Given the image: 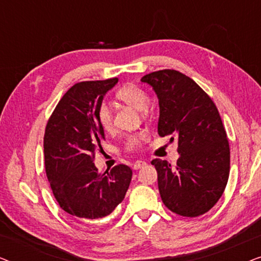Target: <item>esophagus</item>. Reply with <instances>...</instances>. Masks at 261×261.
I'll use <instances>...</instances> for the list:
<instances>
[{
    "instance_id": "34e87169",
    "label": "esophagus",
    "mask_w": 261,
    "mask_h": 261,
    "mask_svg": "<svg viewBox=\"0 0 261 261\" xmlns=\"http://www.w3.org/2000/svg\"><path fill=\"white\" fill-rule=\"evenodd\" d=\"M146 165H147V163L144 162V160H137V162L133 164V169L139 170V169H141V167H144Z\"/></svg>"
}]
</instances>
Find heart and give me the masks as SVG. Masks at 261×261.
Returning <instances> with one entry per match:
<instances>
[{"instance_id":"heart-1","label":"heart","mask_w":261,"mask_h":261,"mask_svg":"<svg viewBox=\"0 0 261 261\" xmlns=\"http://www.w3.org/2000/svg\"><path fill=\"white\" fill-rule=\"evenodd\" d=\"M116 98L119 101L126 103V105L133 107L135 109H140L142 115H146L148 112L147 103L149 101L148 94L141 87L137 84H127L123 85L116 91ZM96 116L99 126L103 130L109 132L113 128V114L112 110L106 103H101L96 110ZM148 135L145 130L137 132V133L127 135L126 140L123 144V149L127 152L135 151V149L140 148L141 145L147 140Z\"/></svg>"}]
</instances>
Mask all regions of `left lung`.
<instances>
[{
  "mask_svg": "<svg viewBox=\"0 0 261 261\" xmlns=\"http://www.w3.org/2000/svg\"><path fill=\"white\" fill-rule=\"evenodd\" d=\"M141 82L158 96L159 135L178 137L176 166L166 160L151 162L163 203L177 215H203L222 196L229 177V142L219 110L195 81L177 70L155 71Z\"/></svg>",
  "mask_w": 261,
  "mask_h": 261,
  "instance_id": "1",
  "label": "left lung"
}]
</instances>
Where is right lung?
Instances as JSON below:
<instances>
[{"instance_id": "obj_1", "label": "right lung", "mask_w": 261, "mask_h": 261, "mask_svg": "<svg viewBox=\"0 0 261 261\" xmlns=\"http://www.w3.org/2000/svg\"><path fill=\"white\" fill-rule=\"evenodd\" d=\"M117 78L85 81L60 98L46 124V176L60 208L81 220L109 215L129 188L132 169L119 164L105 173L95 166V153L106 140L96 110Z\"/></svg>"}]
</instances>
